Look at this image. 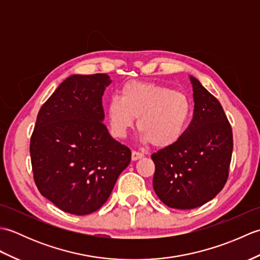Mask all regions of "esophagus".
I'll use <instances>...</instances> for the list:
<instances>
[{"label": "esophagus", "instance_id": "esophagus-1", "mask_svg": "<svg viewBox=\"0 0 260 260\" xmlns=\"http://www.w3.org/2000/svg\"><path fill=\"white\" fill-rule=\"evenodd\" d=\"M143 156H144V154L141 152H137V151L132 152V159H133V161H137V159L142 158Z\"/></svg>", "mask_w": 260, "mask_h": 260}]
</instances>
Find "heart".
Masks as SVG:
<instances>
[{"mask_svg": "<svg viewBox=\"0 0 260 260\" xmlns=\"http://www.w3.org/2000/svg\"><path fill=\"white\" fill-rule=\"evenodd\" d=\"M107 110L115 136L124 137L139 117L142 140L164 148L174 145L183 135L192 105L186 95L171 87L132 81L123 87L120 97L110 99Z\"/></svg>", "mask_w": 260, "mask_h": 260, "instance_id": "b5f03b06", "label": "heart"}]
</instances>
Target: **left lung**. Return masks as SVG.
<instances>
[{
    "instance_id": "obj_1",
    "label": "left lung",
    "mask_w": 260,
    "mask_h": 260,
    "mask_svg": "<svg viewBox=\"0 0 260 260\" xmlns=\"http://www.w3.org/2000/svg\"><path fill=\"white\" fill-rule=\"evenodd\" d=\"M194 112L189 127L174 145L152 154L153 189L164 204L189 210L218 194L228 180L233 129L221 104L190 76Z\"/></svg>"
}]
</instances>
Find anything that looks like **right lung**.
<instances>
[{"label":"right lung","mask_w":260,"mask_h":260,"mask_svg":"<svg viewBox=\"0 0 260 260\" xmlns=\"http://www.w3.org/2000/svg\"><path fill=\"white\" fill-rule=\"evenodd\" d=\"M106 74L73 75L39 110L30 141L38 190L62 211L85 215L107 201L132 153L103 123Z\"/></svg>","instance_id":"1"}]
</instances>
